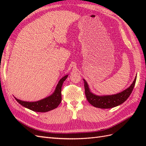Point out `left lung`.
I'll return each instance as SVG.
<instances>
[{
	"mask_svg": "<svg viewBox=\"0 0 146 146\" xmlns=\"http://www.w3.org/2000/svg\"><path fill=\"white\" fill-rule=\"evenodd\" d=\"M136 80V76L135 77L134 81L131 83V85L129 88H127V89L119 92V93L113 95L98 96L91 92L88 83L85 79H83L86 99L90 104L96 108H111L117 107V106L123 104L129 98V97L130 96L132 91L133 90Z\"/></svg>",
	"mask_w": 146,
	"mask_h": 146,
	"instance_id": "obj_1",
	"label": "left lung"
}]
</instances>
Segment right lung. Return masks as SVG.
I'll return each instance as SVG.
<instances>
[{"instance_id": "obj_1", "label": "right lung", "mask_w": 146, "mask_h": 146, "mask_svg": "<svg viewBox=\"0 0 146 146\" xmlns=\"http://www.w3.org/2000/svg\"><path fill=\"white\" fill-rule=\"evenodd\" d=\"M68 75L61 78L56 86L55 91L50 96L36 102H25L16 98V101L23 107L36 112H47L58 107L61 102V87Z\"/></svg>"}]
</instances>
